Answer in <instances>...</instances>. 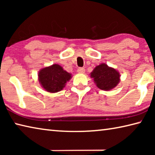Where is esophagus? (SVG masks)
Here are the masks:
<instances>
[{
    "instance_id": "obj_1",
    "label": "esophagus",
    "mask_w": 155,
    "mask_h": 155,
    "mask_svg": "<svg viewBox=\"0 0 155 155\" xmlns=\"http://www.w3.org/2000/svg\"><path fill=\"white\" fill-rule=\"evenodd\" d=\"M77 72L78 73H85V68H78L77 70Z\"/></svg>"
}]
</instances>
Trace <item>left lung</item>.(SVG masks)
I'll return each instance as SVG.
<instances>
[{
    "mask_svg": "<svg viewBox=\"0 0 155 155\" xmlns=\"http://www.w3.org/2000/svg\"><path fill=\"white\" fill-rule=\"evenodd\" d=\"M97 87L101 90L109 91L116 87L120 81L118 71L106 64H101L94 68L90 73Z\"/></svg>",
    "mask_w": 155,
    "mask_h": 155,
    "instance_id": "8db88e82",
    "label": "left lung"
}]
</instances>
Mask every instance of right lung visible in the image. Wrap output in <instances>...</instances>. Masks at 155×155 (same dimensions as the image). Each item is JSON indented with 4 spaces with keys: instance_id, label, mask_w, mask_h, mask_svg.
<instances>
[{
    "instance_id": "obj_1",
    "label": "right lung",
    "mask_w": 155,
    "mask_h": 155,
    "mask_svg": "<svg viewBox=\"0 0 155 155\" xmlns=\"http://www.w3.org/2000/svg\"><path fill=\"white\" fill-rule=\"evenodd\" d=\"M72 74L64 70L59 64L41 69L38 73V80L43 89L51 93H56L65 87Z\"/></svg>"
}]
</instances>
